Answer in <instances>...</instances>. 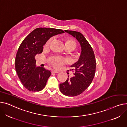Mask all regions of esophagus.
I'll return each mask as SVG.
<instances>
[{
	"instance_id": "obj_1",
	"label": "esophagus",
	"mask_w": 127,
	"mask_h": 127,
	"mask_svg": "<svg viewBox=\"0 0 127 127\" xmlns=\"http://www.w3.org/2000/svg\"><path fill=\"white\" fill-rule=\"evenodd\" d=\"M58 73V72L56 70H53L52 71V73Z\"/></svg>"
}]
</instances>
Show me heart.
Instances as JSON below:
<instances>
[{"mask_svg":"<svg viewBox=\"0 0 127 127\" xmlns=\"http://www.w3.org/2000/svg\"><path fill=\"white\" fill-rule=\"evenodd\" d=\"M51 41H52V38L48 40V41L46 42V46H49L50 43H51ZM65 46H71L73 47L74 49L76 48V46L75 42L71 39H66L65 42ZM66 62V59L62 58V57H58L52 58L51 60V64L53 65H54V66L56 67V68H59V67H60L62 65L65 64Z\"/></svg>","mask_w":127,"mask_h":127,"instance_id":"1","label":"heart"}]
</instances>
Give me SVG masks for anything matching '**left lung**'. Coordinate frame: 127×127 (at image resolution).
Listing matches in <instances>:
<instances>
[{
    "label": "left lung",
    "mask_w": 127,
    "mask_h": 127,
    "mask_svg": "<svg viewBox=\"0 0 127 127\" xmlns=\"http://www.w3.org/2000/svg\"><path fill=\"white\" fill-rule=\"evenodd\" d=\"M64 31L75 38L81 48L78 61L71 66L72 70L75 71V76L68 78L64 83L59 84L63 94L73 97L83 93L91 84L95 74L96 61L91 46L83 34L75 31Z\"/></svg>",
    "instance_id": "left-lung-1"
}]
</instances>
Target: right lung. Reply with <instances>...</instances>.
Returning a JSON list of instances; mask_svg holds the SVG:
<instances>
[{
    "label": "right lung",
    "mask_w": 127,
    "mask_h": 127,
    "mask_svg": "<svg viewBox=\"0 0 127 127\" xmlns=\"http://www.w3.org/2000/svg\"><path fill=\"white\" fill-rule=\"evenodd\" d=\"M64 33L61 29L38 28L20 44L15 58V69L22 85L29 91L42 90L51 75L50 71L36 67L35 56L42 53L43 46L51 37Z\"/></svg>",
    "instance_id": "obj_1"
}]
</instances>
